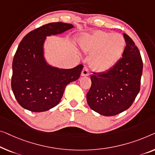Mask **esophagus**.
Here are the masks:
<instances>
[{
	"mask_svg": "<svg viewBox=\"0 0 155 155\" xmlns=\"http://www.w3.org/2000/svg\"><path fill=\"white\" fill-rule=\"evenodd\" d=\"M88 75H89V71L87 70V68L84 67V70H83L81 72V76L82 77H85V76H88Z\"/></svg>",
	"mask_w": 155,
	"mask_h": 155,
	"instance_id": "1",
	"label": "esophagus"
}]
</instances>
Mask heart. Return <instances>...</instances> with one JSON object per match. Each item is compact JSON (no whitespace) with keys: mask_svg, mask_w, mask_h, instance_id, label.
<instances>
[{"mask_svg":"<svg viewBox=\"0 0 155 155\" xmlns=\"http://www.w3.org/2000/svg\"><path fill=\"white\" fill-rule=\"evenodd\" d=\"M79 45L83 51L92 54L89 59L91 68L102 73L111 70L118 63L124 54L126 41L120 34L96 31L83 37Z\"/></svg>","mask_w":155,"mask_h":155,"instance_id":"obj_1","label":"heart"}]
</instances>
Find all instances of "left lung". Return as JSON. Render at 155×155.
<instances>
[{"instance_id": "8db88e82", "label": "left lung", "mask_w": 155, "mask_h": 155, "mask_svg": "<svg viewBox=\"0 0 155 155\" xmlns=\"http://www.w3.org/2000/svg\"><path fill=\"white\" fill-rule=\"evenodd\" d=\"M126 47L122 58L111 70L91 76L92 85L86 94L92 110L112 116L128 109L140 91L143 61L138 47L123 34Z\"/></svg>"}]
</instances>
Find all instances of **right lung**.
Masks as SVG:
<instances>
[{
	"label": "right lung",
	"instance_id": "right-lung-1",
	"mask_svg": "<svg viewBox=\"0 0 155 155\" xmlns=\"http://www.w3.org/2000/svg\"><path fill=\"white\" fill-rule=\"evenodd\" d=\"M74 28L63 22L50 23L30 32L23 38L12 62V89L25 109L43 112L58 104L66 85L79 78L83 64L71 69L51 65L45 57L47 37Z\"/></svg>",
	"mask_w": 155,
	"mask_h": 155
}]
</instances>
